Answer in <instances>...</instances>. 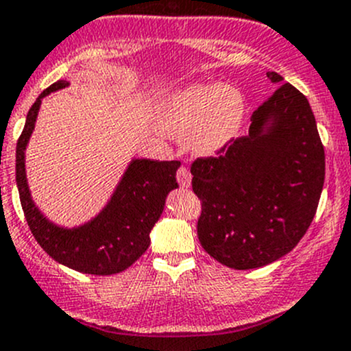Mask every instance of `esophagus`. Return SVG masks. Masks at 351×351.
<instances>
[{
  "label": "esophagus",
  "instance_id": "obj_1",
  "mask_svg": "<svg viewBox=\"0 0 351 351\" xmlns=\"http://www.w3.org/2000/svg\"><path fill=\"white\" fill-rule=\"evenodd\" d=\"M178 182L182 186V188H189V186H191V172H189L186 167H179Z\"/></svg>",
  "mask_w": 351,
  "mask_h": 351
}]
</instances>
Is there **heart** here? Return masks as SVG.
<instances>
[{"label": "heart", "mask_w": 351, "mask_h": 351, "mask_svg": "<svg viewBox=\"0 0 351 351\" xmlns=\"http://www.w3.org/2000/svg\"><path fill=\"white\" fill-rule=\"evenodd\" d=\"M162 125L169 136L188 139L196 153L210 155L238 136L245 119V101L222 82L193 84L167 96Z\"/></svg>", "instance_id": "1"}]
</instances>
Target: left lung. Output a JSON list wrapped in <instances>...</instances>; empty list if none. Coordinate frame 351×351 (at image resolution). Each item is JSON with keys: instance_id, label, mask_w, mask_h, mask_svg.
Segmentation results:
<instances>
[{"instance_id": "1", "label": "left lung", "mask_w": 351, "mask_h": 351, "mask_svg": "<svg viewBox=\"0 0 351 351\" xmlns=\"http://www.w3.org/2000/svg\"><path fill=\"white\" fill-rule=\"evenodd\" d=\"M272 82L282 77L269 72ZM202 202L198 239L231 269L272 263L305 236L326 176L324 146L308 99L289 82L252 115L246 136L191 163Z\"/></svg>"}]
</instances>
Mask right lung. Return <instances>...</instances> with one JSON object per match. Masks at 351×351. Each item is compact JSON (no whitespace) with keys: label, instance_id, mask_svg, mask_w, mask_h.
Listing matches in <instances>:
<instances>
[{"label":"right lung","instance_id":"right-lung-1","mask_svg":"<svg viewBox=\"0 0 351 351\" xmlns=\"http://www.w3.org/2000/svg\"><path fill=\"white\" fill-rule=\"evenodd\" d=\"M58 81L39 95L27 113L16 143V186L23 215L32 236L58 263L84 274L110 276L131 267L149 246V232L160 219L170 189L178 188L176 172L181 162L136 158L123 173L108 205L81 228L63 229L49 222L31 198L25 178V146L34 131L41 99L66 88Z\"/></svg>","mask_w":351,"mask_h":351}]
</instances>
